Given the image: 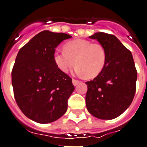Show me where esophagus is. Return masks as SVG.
<instances>
[{"label": "esophagus", "mask_w": 147, "mask_h": 147, "mask_svg": "<svg viewBox=\"0 0 147 147\" xmlns=\"http://www.w3.org/2000/svg\"><path fill=\"white\" fill-rule=\"evenodd\" d=\"M72 82H73V84H74V86H76V85H78V84L80 83V81H78V80H75V79H73Z\"/></svg>", "instance_id": "obj_1"}]
</instances>
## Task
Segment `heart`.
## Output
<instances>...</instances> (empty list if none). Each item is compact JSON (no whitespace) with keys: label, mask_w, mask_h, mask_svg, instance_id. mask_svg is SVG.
<instances>
[{"label":"heart","mask_w":147,"mask_h":147,"mask_svg":"<svg viewBox=\"0 0 147 147\" xmlns=\"http://www.w3.org/2000/svg\"><path fill=\"white\" fill-rule=\"evenodd\" d=\"M54 60L58 68L64 73L68 72L75 63L77 74L92 79L103 70L107 54L100 44L88 40L76 39L63 45V52H55Z\"/></svg>","instance_id":"heart-1"}]
</instances>
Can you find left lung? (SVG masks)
Instances as JSON below:
<instances>
[{"mask_svg":"<svg viewBox=\"0 0 147 147\" xmlns=\"http://www.w3.org/2000/svg\"><path fill=\"white\" fill-rule=\"evenodd\" d=\"M89 37L104 47L107 60L103 70L86 82L87 109L97 118H116L128 109L136 93L137 70L133 57L114 35L98 32Z\"/></svg>","mask_w":147,"mask_h":147,"instance_id":"1","label":"left lung"}]
</instances>
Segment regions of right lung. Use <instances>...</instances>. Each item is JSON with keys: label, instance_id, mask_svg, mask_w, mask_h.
<instances>
[{"label": "right lung", "instance_id": "add662e5", "mask_svg": "<svg viewBox=\"0 0 147 147\" xmlns=\"http://www.w3.org/2000/svg\"><path fill=\"white\" fill-rule=\"evenodd\" d=\"M71 36L40 32L18 52L11 71L15 99L26 116L40 124L51 123L66 113L74 91L72 79L58 68L55 48Z\"/></svg>", "mask_w": 147, "mask_h": 147}]
</instances>
